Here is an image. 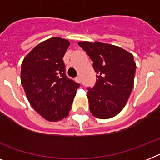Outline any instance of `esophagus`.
Returning a JSON list of instances; mask_svg holds the SVG:
<instances>
[{
	"instance_id": "34e87169",
	"label": "esophagus",
	"mask_w": 160,
	"mask_h": 160,
	"mask_svg": "<svg viewBox=\"0 0 160 160\" xmlns=\"http://www.w3.org/2000/svg\"><path fill=\"white\" fill-rule=\"evenodd\" d=\"M75 81L78 83L81 82V79H80V76H77V77L75 78Z\"/></svg>"
}]
</instances>
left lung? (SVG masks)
<instances>
[{"label":"left lung","mask_w":160,"mask_h":160,"mask_svg":"<svg viewBox=\"0 0 160 160\" xmlns=\"http://www.w3.org/2000/svg\"><path fill=\"white\" fill-rule=\"evenodd\" d=\"M79 46L93 61L96 82L88 88L91 114L109 119L124 109L134 87L136 64L134 56L119 46L101 42L80 41Z\"/></svg>","instance_id":"1"}]
</instances>
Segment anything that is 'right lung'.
<instances>
[{
	"instance_id": "add662e5",
	"label": "right lung",
	"mask_w": 160,
	"mask_h": 160,
	"mask_svg": "<svg viewBox=\"0 0 160 160\" xmlns=\"http://www.w3.org/2000/svg\"><path fill=\"white\" fill-rule=\"evenodd\" d=\"M70 41L53 37L31 50L21 64V82L27 100L48 121H58L69 114L80 87L65 75L63 57Z\"/></svg>"
}]
</instances>
